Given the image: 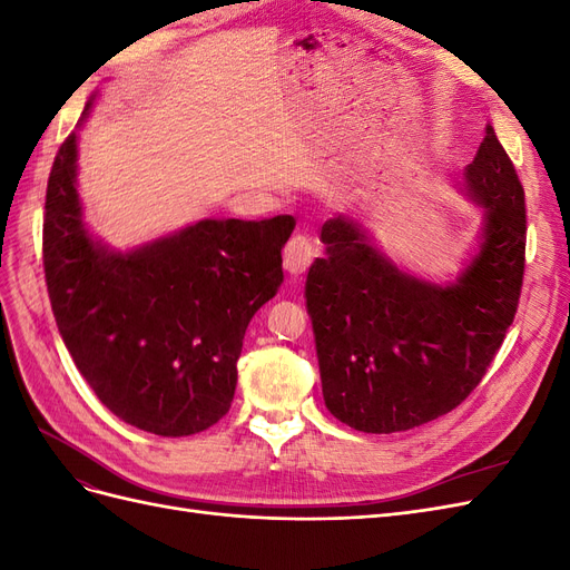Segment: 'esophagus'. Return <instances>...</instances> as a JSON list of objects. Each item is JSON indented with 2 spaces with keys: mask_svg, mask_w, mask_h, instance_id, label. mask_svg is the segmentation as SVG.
<instances>
[{
  "mask_svg": "<svg viewBox=\"0 0 570 570\" xmlns=\"http://www.w3.org/2000/svg\"><path fill=\"white\" fill-rule=\"evenodd\" d=\"M314 262V243L306 235H295L283 249V266L289 275H302Z\"/></svg>",
  "mask_w": 570,
  "mask_h": 570,
  "instance_id": "34e87169",
  "label": "esophagus"
}]
</instances>
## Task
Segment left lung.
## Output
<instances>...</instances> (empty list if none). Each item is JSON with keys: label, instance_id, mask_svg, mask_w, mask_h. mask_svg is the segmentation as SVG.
<instances>
[{"label": "left lung", "instance_id": "8db88e82", "mask_svg": "<svg viewBox=\"0 0 570 570\" xmlns=\"http://www.w3.org/2000/svg\"><path fill=\"white\" fill-rule=\"evenodd\" d=\"M485 212L480 252L452 285L402 273L358 223H323L306 308L327 411L361 433H400L456 409L502 347L523 287L525 193L492 126L463 170Z\"/></svg>", "mask_w": 570, "mask_h": 570}]
</instances>
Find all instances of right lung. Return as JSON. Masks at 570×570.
Wrapping results in <instances>:
<instances>
[{
	"instance_id": "1",
	"label": "right lung",
	"mask_w": 570,
	"mask_h": 570,
	"mask_svg": "<svg viewBox=\"0 0 570 570\" xmlns=\"http://www.w3.org/2000/svg\"><path fill=\"white\" fill-rule=\"evenodd\" d=\"M90 109V105H88ZM76 132L47 180L45 281L66 350L120 421L161 438L226 416L252 316L283 283L292 216L204 218L132 252H111L82 223Z\"/></svg>"
}]
</instances>
